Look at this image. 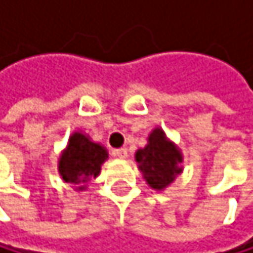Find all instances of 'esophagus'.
I'll use <instances>...</instances> for the list:
<instances>
[{"instance_id":"esophagus-1","label":"esophagus","mask_w":253,"mask_h":253,"mask_svg":"<svg viewBox=\"0 0 253 253\" xmlns=\"http://www.w3.org/2000/svg\"><path fill=\"white\" fill-rule=\"evenodd\" d=\"M112 153H114V156H117V158H120V159H126V158L129 156L127 149H115Z\"/></svg>"}]
</instances>
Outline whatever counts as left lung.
I'll use <instances>...</instances> for the list:
<instances>
[{
	"instance_id": "1",
	"label": "left lung",
	"mask_w": 253,
	"mask_h": 253,
	"mask_svg": "<svg viewBox=\"0 0 253 253\" xmlns=\"http://www.w3.org/2000/svg\"><path fill=\"white\" fill-rule=\"evenodd\" d=\"M135 159L145 182L158 191L167 188L182 173V153L159 127L149 135L147 145L136 152Z\"/></svg>"
}]
</instances>
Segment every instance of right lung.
<instances>
[{"mask_svg":"<svg viewBox=\"0 0 253 253\" xmlns=\"http://www.w3.org/2000/svg\"><path fill=\"white\" fill-rule=\"evenodd\" d=\"M106 159L108 150L101 144L91 141L82 132H74L59 158V173L66 183L82 191L86 183L100 174L101 164Z\"/></svg>","mask_w":253,"mask_h":253,"instance_id":"add662e5","label":"right lung"}]
</instances>
